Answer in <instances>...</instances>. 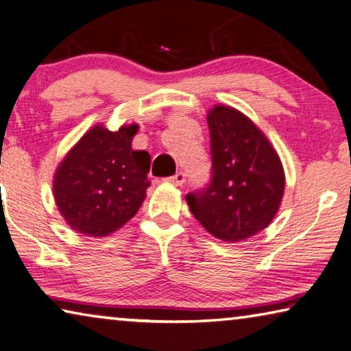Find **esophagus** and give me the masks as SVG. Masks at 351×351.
<instances>
[{
    "label": "esophagus",
    "instance_id": "esophagus-1",
    "mask_svg": "<svg viewBox=\"0 0 351 351\" xmlns=\"http://www.w3.org/2000/svg\"><path fill=\"white\" fill-rule=\"evenodd\" d=\"M185 180H186V177H185V172H177V174H174V176H171V177H168V179H166V182H169V183H172V185H176V186H182L183 183H185Z\"/></svg>",
    "mask_w": 351,
    "mask_h": 351
}]
</instances>
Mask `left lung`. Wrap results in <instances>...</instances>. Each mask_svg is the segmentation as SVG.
I'll list each match as a JSON object with an SVG mask.
<instances>
[{
    "instance_id": "obj_1",
    "label": "left lung",
    "mask_w": 351,
    "mask_h": 351,
    "mask_svg": "<svg viewBox=\"0 0 351 351\" xmlns=\"http://www.w3.org/2000/svg\"><path fill=\"white\" fill-rule=\"evenodd\" d=\"M211 143V180L186 194L206 232L238 243L266 228L285 193V171L271 143L237 108L215 106L206 114Z\"/></svg>"
}]
</instances>
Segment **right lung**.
I'll return each mask as SVG.
<instances>
[{"label":"right lung","instance_id":"1","mask_svg":"<svg viewBox=\"0 0 351 351\" xmlns=\"http://www.w3.org/2000/svg\"><path fill=\"white\" fill-rule=\"evenodd\" d=\"M136 124L118 132L95 125L54 176V199L68 226L85 237H106L132 219L146 197L151 155L134 151Z\"/></svg>","mask_w":351,"mask_h":351}]
</instances>
